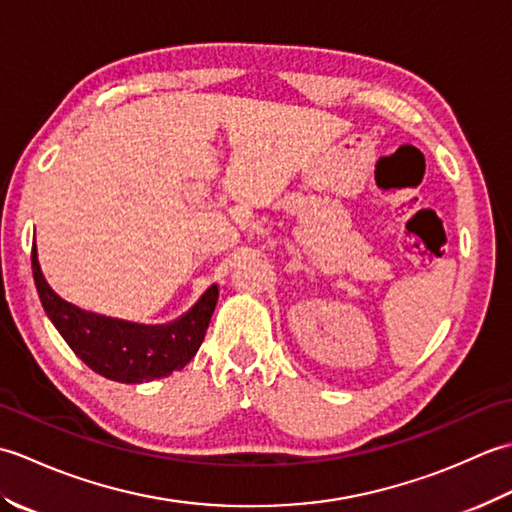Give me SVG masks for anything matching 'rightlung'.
I'll use <instances>...</instances> for the list:
<instances>
[{
	"label": "right lung",
	"instance_id": "obj_1",
	"mask_svg": "<svg viewBox=\"0 0 512 512\" xmlns=\"http://www.w3.org/2000/svg\"><path fill=\"white\" fill-rule=\"evenodd\" d=\"M32 277L41 306L81 361L116 383L138 385L169 376L200 350L220 290L213 284L193 306L169 323L145 325L76 308L50 288L32 244Z\"/></svg>",
	"mask_w": 512,
	"mask_h": 512
}]
</instances>
